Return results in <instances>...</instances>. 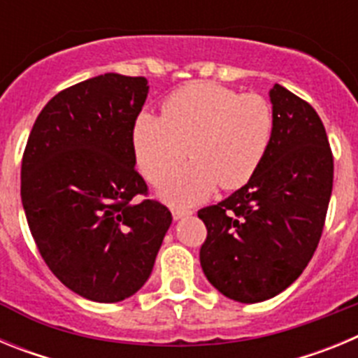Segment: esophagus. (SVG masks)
<instances>
[{
  "instance_id": "obj_1",
  "label": "esophagus",
  "mask_w": 358,
  "mask_h": 358,
  "mask_svg": "<svg viewBox=\"0 0 358 358\" xmlns=\"http://www.w3.org/2000/svg\"><path fill=\"white\" fill-rule=\"evenodd\" d=\"M186 215H192V211L185 210V208H173V210H172L173 220H179V218L186 217Z\"/></svg>"
}]
</instances>
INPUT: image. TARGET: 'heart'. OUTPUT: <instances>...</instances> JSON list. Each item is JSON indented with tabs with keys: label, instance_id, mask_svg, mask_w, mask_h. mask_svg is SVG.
<instances>
[{
	"label": "heart",
	"instance_id": "b5f03b06",
	"mask_svg": "<svg viewBox=\"0 0 358 358\" xmlns=\"http://www.w3.org/2000/svg\"><path fill=\"white\" fill-rule=\"evenodd\" d=\"M271 103L255 93L192 82L170 94L163 116L141 113L132 129L138 166L150 182L163 181L188 154L194 159L161 186L172 204H194L217 188L235 189L255 176L273 140Z\"/></svg>",
	"mask_w": 358,
	"mask_h": 358
}]
</instances>
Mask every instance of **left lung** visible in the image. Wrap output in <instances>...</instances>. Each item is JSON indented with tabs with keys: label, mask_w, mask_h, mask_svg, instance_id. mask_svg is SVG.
<instances>
[{
	"label": "left lung",
	"mask_w": 358,
	"mask_h": 358,
	"mask_svg": "<svg viewBox=\"0 0 358 358\" xmlns=\"http://www.w3.org/2000/svg\"><path fill=\"white\" fill-rule=\"evenodd\" d=\"M268 98L274 131L262 164L248 185L199 211L208 229L204 276L238 303L271 299L301 276L334 186V157L314 107L280 84Z\"/></svg>",
	"instance_id": "obj_1"
}]
</instances>
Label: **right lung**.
I'll return each instance as SVG.
<instances>
[{"instance_id":"1","label":"right lung","mask_w":358,"mask_h":358,"mask_svg":"<svg viewBox=\"0 0 358 358\" xmlns=\"http://www.w3.org/2000/svg\"><path fill=\"white\" fill-rule=\"evenodd\" d=\"M145 77L106 73L75 84L37 116L21 164V201L53 274L96 303L131 297L148 280L172 224L169 208L138 201L132 129Z\"/></svg>"}]
</instances>
